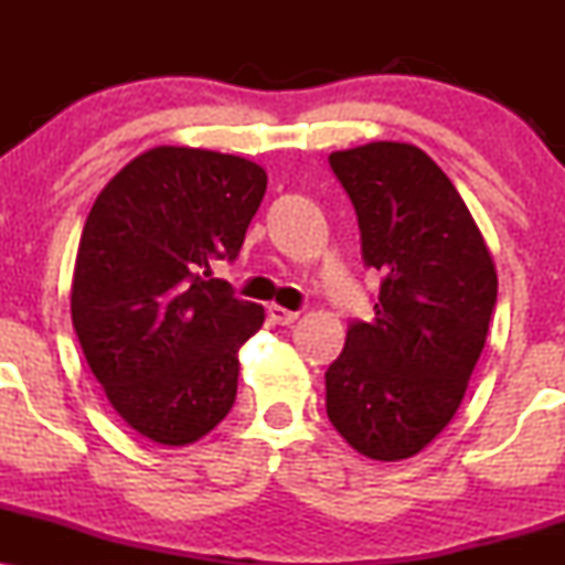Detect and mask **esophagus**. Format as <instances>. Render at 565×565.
I'll return each mask as SVG.
<instances>
[{
	"label": "esophagus",
	"mask_w": 565,
	"mask_h": 565,
	"mask_svg": "<svg viewBox=\"0 0 565 565\" xmlns=\"http://www.w3.org/2000/svg\"><path fill=\"white\" fill-rule=\"evenodd\" d=\"M268 316H270V321L278 323V327H289V323H295L297 319H300V313H297V310H287L276 302L268 305Z\"/></svg>",
	"instance_id": "esophagus-1"
}]
</instances>
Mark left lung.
<instances>
[{
	"label": "left lung",
	"mask_w": 565,
	"mask_h": 565,
	"mask_svg": "<svg viewBox=\"0 0 565 565\" xmlns=\"http://www.w3.org/2000/svg\"><path fill=\"white\" fill-rule=\"evenodd\" d=\"M329 164L382 274L372 321L327 369V414L355 451L414 457L451 423L489 334L497 270L468 204L423 148L366 142Z\"/></svg>",
	"instance_id": "1"
}]
</instances>
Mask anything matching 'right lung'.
Instances as JSON below:
<instances>
[{
    "mask_svg": "<svg viewBox=\"0 0 565 565\" xmlns=\"http://www.w3.org/2000/svg\"><path fill=\"white\" fill-rule=\"evenodd\" d=\"M265 185L249 159L159 146L114 174L89 210L71 319L116 414L153 444H193L236 401L238 348L265 310L212 268L238 257Z\"/></svg>",
    "mask_w": 565,
    "mask_h": 565,
    "instance_id": "right-lung-1",
    "label": "right lung"
}]
</instances>
